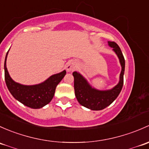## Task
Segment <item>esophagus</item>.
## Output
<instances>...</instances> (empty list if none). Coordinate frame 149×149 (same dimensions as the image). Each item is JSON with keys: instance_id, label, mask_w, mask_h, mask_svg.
Segmentation results:
<instances>
[{"instance_id": "34e87169", "label": "esophagus", "mask_w": 149, "mask_h": 149, "mask_svg": "<svg viewBox=\"0 0 149 149\" xmlns=\"http://www.w3.org/2000/svg\"><path fill=\"white\" fill-rule=\"evenodd\" d=\"M77 64L75 62H70L69 63H67V66H66V68L68 72H73L77 69Z\"/></svg>"}]
</instances>
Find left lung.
<instances>
[{
	"label": "left lung",
	"mask_w": 149,
	"mask_h": 149,
	"mask_svg": "<svg viewBox=\"0 0 149 149\" xmlns=\"http://www.w3.org/2000/svg\"><path fill=\"white\" fill-rule=\"evenodd\" d=\"M120 60L122 70L118 84L110 90L100 91L93 88L79 73L74 72V87L75 96L82 106L93 110H100L109 106L120 94L123 85V74L125 71V59L119 46L114 41H108Z\"/></svg>",
	"instance_id": "8db88e82"
}]
</instances>
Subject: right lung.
<instances>
[{
  "label": "right lung",
  "instance_id": "add662e5",
  "mask_svg": "<svg viewBox=\"0 0 149 149\" xmlns=\"http://www.w3.org/2000/svg\"><path fill=\"white\" fill-rule=\"evenodd\" d=\"M8 52L4 63V70L6 83L10 94L15 99L31 108H41L47 105L54 95L56 87L66 74L65 70L59 74L52 75L47 80L39 85L30 86L21 85L14 82L8 74L6 68Z\"/></svg>",
  "mask_w": 149,
  "mask_h": 149
}]
</instances>
